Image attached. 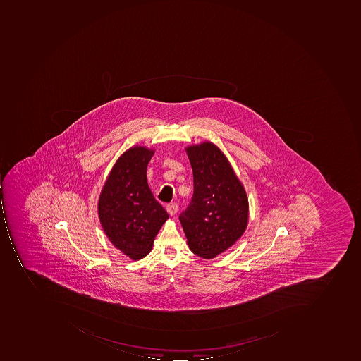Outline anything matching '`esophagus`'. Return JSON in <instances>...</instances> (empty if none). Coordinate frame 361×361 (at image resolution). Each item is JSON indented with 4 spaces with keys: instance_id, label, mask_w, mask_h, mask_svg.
<instances>
[{
    "instance_id": "34e87169",
    "label": "esophagus",
    "mask_w": 361,
    "mask_h": 361,
    "mask_svg": "<svg viewBox=\"0 0 361 361\" xmlns=\"http://www.w3.org/2000/svg\"><path fill=\"white\" fill-rule=\"evenodd\" d=\"M178 208L179 207H178L177 203H170L166 206V210H167V212L170 216H173V214H177Z\"/></svg>"
}]
</instances>
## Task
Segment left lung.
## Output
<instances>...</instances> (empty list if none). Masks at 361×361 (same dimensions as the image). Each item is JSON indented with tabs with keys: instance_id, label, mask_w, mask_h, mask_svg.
<instances>
[{
	"instance_id": "1",
	"label": "left lung",
	"mask_w": 361,
	"mask_h": 361,
	"mask_svg": "<svg viewBox=\"0 0 361 361\" xmlns=\"http://www.w3.org/2000/svg\"><path fill=\"white\" fill-rule=\"evenodd\" d=\"M193 170L191 202L180 214L190 250L212 259L245 231L248 200L224 154L210 142L186 149Z\"/></svg>"
}]
</instances>
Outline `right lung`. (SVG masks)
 Wrapping results in <instances>:
<instances>
[{
  "mask_svg": "<svg viewBox=\"0 0 361 361\" xmlns=\"http://www.w3.org/2000/svg\"><path fill=\"white\" fill-rule=\"evenodd\" d=\"M154 151L128 149L118 158L99 200L102 228L113 245L135 260L145 257L166 220L163 206L154 198L147 169Z\"/></svg>",
  "mask_w": 361,
  "mask_h": 361,
  "instance_id": "obj_1",
  "label": "right lung"
}]
</instances>
